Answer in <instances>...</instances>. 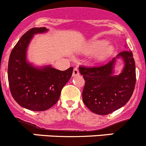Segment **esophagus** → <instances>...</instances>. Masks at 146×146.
Listing matches in <instances>:
<instances>
[{"instance_id": "esophagus-1", "label": "esophagus", "mask_w": 146, "mask_h": 146, "mask_svg": "<svg viewBox=\"0 0 146 146\" xmlns=\"http://www.w3.org/2000/svg\"><path fill=\"white\" fill-rule=\"evenodd\" d=\"M79 74V69L77 67H74L73 70V74H72V76H77V75Z\"/></svg>"}]
</instances>
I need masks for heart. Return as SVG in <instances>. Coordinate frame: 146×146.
Segmentation results:
<instances>
[{"instance_id":"heart-1","label":"heart","mask_w":146,"mask_h":146,"mask_svg":"<svg viewBox=\"0 0 146 146\" xmlns=\"http://www.w3.org/2000/svg\"><path fill=\"white\" fill-rule=\"evenodd\" d=\"M106 44V42L104 41H99V42H92L90 46V50L92 52L97 51L98 50L102 48L104 44ZM112 52V47L110 46H108V47H105L104 48L102 49L101 50L100 52L97 54V57L96 58L99 60H103L105 58H106L107 57H109Z\"/></svg>"}]
</instances>
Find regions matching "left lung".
Segmentation results:
<instances>
[{"mask_svg":"<svg viewBox=\"0 0 146 146\" xmlns=\"http://www.w3.org/2000/svg\"><path fill=\"white\" fill-rule=\"evenodd\" d=\"M125 62L119 75H113L115 58L100 66L79 67L85 84L82 99L85 106L93 113L107 115L123 106L129 101L135 89V61L132 52L123 50L118 54Z\"/></svg>","mask_w":146,"mask_h":146,"instance_id":"left-lung-1","label":"left lung"}]
</instances>
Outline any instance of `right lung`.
<instances>
[{
    "instance_id": "add662e5",
    "label": "right lung",
    "mask_w": 146,
    "mask_h": 146,
    "mask_svg": "<svg viewBox=\"0 0 146 146\" xmlns=\"http://www.w3.org/2000/svg\"><path fill=\"white\" fill-rule=\"evenodd\" d=\"M47 30L45 27H33L26 32L12 50L8 60L12 96L20 106L35 111L47 110L58 102L62 89L73 72L72 67L65 71L50 66L39 70L26 62V50L33 35Z\"/></svg>"
}]
</instances>
